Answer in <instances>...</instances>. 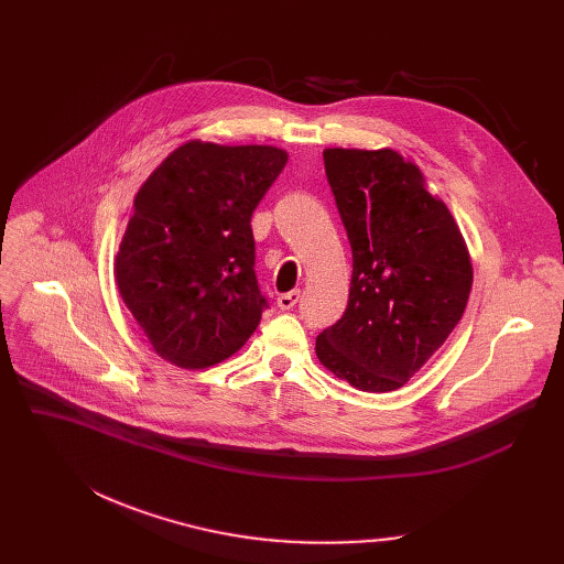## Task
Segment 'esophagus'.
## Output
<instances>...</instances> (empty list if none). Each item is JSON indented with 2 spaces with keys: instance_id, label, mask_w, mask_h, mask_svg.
I'll return each instance as SVG.
<instances>
[{
  "instance_id": "obj_1",
  "label": "esophagus",
  "mask_w": 564,
  "mask_h": 564,
  "mask_svg": "<svg viewBox=\"0 0 564 564\" xmlns=\"http://www.w3.org/2000/svg\"><path fill=\"white\" fill-rule=\"evenodd\" d=\"M297 302H300V290H290V292H285V294H279L276 306H279L281 311H290Z\"/></svg>"
}]
</instances>
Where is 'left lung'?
<instances>
[{
	"mask_svg": "<svg viewBox=\"0 0 564 564\" xmlns=\"http://www.w3.org/2000/svg\"><path fill=\"white\" fill-rule=\"evenodd\" d=\"M324 171L351 245L345 315L315 340L349 387L389 393L416 375L459 324L473 264L448 205L393 148H324Z\"/></svg>",
	"mask_w": 564,
	"mask_h": 564,
	"instance_id": "obj_1",
	"label": "left lung"
}]
</instances>
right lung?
Segmentation results:
<instances>
[{
    "label": "right lung",
    "mask_w": 564,
    "mask_h": 564,
    "mask_svg": "<svg viewBox=\"0 0 564 564\" xmlns=\"http://www.w3.org/2000/svg\"><path fill=\"white\" fill-rule=\"evenodd\" d=\"M288 164L276 145L192 139L151 173L113 260V276L158 357L203 370L256 332L264 306L251 215Z\"/></svg>",
    "instance_id": "obj_1"
}]
</instances>
